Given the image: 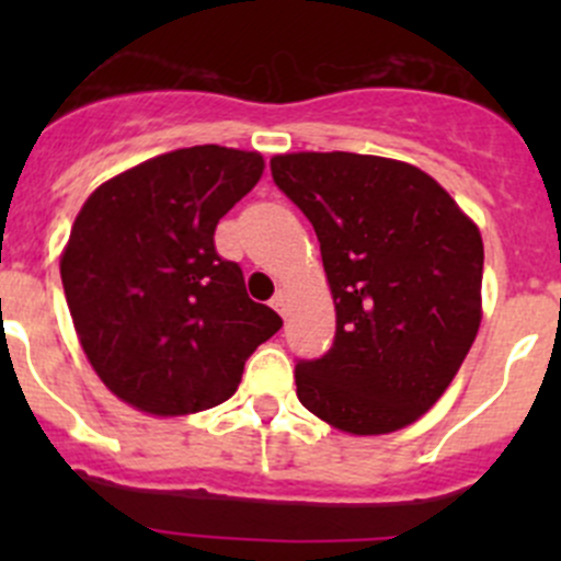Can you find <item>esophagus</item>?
<instances>
[{"label": "esophagus", "mask_w": 561, "mask_h": 561, "mask_svg": "<svg viewBox=\"0 0 561 561\" xmlns=\"http://www.w3.org/2000/svg\"><path fill=\"white\" fill-rule=\"evenodd\" d=\"M271 307H274L279 314H285L287 312V293L285 290L276 293V296L271 298Z\"/></svg>", "instance_id": "34e87169"}]
</instances>
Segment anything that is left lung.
Instances as JSON below:
<instances>
[{
    "instance_id": "1",
    "label": "left lung",
    "mask_w": 561,
    "mask_h": 561,
    "mask_svg": "<svg viewBox=\"0 0 561 561\" xmlns=\"http://www.w3.org/2000/svg\"><path fill=\"white\" fill-rule=\"evenodd\" d=\"M307 214L336 304V336L298 360V399L347 434H388L423 415L480 328L483 239L421 168L350 151L271 160Z\"/></svg>"
}]
</instances>
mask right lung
I'll use <instances>...</instances> for the list:
<instances>
[{
    "label": "right lung",
    "instance_id": "obj_1",
    "mask_svg": "<svg viewBox=\"0 0 561 561\" xmlns=\"http://www.w3.org/2000/svg\"><path fill=\"white\" fill-rule=\"evenodd\" d=\"M263 168L257 151L179 149L113 175L76 217L59 263L72 325L100 380L140 412L222 404L282 328L214 247Z\"/></svg>",
    "mask_w": 561,
    "mask_h": 561
}]
</instances>
